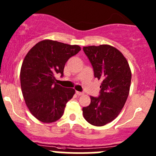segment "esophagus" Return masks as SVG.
Here are the masks:
<instances>
[{
	"label": "esophagus",
	"mask_w": 156,
	"mask_h": 156,
	"mask_svg": "<svg viewBox=\"0 0 156 156\" xmlns=\"http://www.w3.org/2000/svg\"><path fill=\"white\" fill-rule=\"evenodd\" d=\"M76 94H78V96H81V95H83V94H84V93L80 92V91H76Z\"/></svg>",
	"instance_id": "1"
}]
</instances>
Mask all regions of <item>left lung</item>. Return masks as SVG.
<instances>
[{
	"label": "left lung",
	"mask_w": 156,
	"mask_h": 156,
	"mask_svg": "<svg viewBox=\"0 0 156 156\" xmlns=\"http://www.w3.org/2000/svg\"><path fill=\"white\" fill-rule=\"evenodd\" d=\"M93 68L94 77L101 80L100 96L90 97L84 107L85 120L94 126H103L114 120L125 106L129 94L131 72L122 53L110 45L83 48Z\"/></svg>",
	"instance_id": "left-lung-1"
}]
</instances>
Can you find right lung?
I'll return each instance as SVG.
<instances>
[{
  "label": "right lung",
  "mask_w": 156,
  "mask_h": 156,
  "mask_svg": "<svg viewBox=\"0 0 156 156\" xmlns=\"http://www.w3.org/2000/svg\"><path fill=\"white\" fill-rule=\"evenodd\" d=\"M80 50L78 45L44 40L26 54L20 71L22 92L29 111L41 122L51 123L60 119L75 94L73 88L56 84L55 75L63 76L66 62Z\"/></svg>",
  "instance_id": "obj_1"
}]
</instances>
